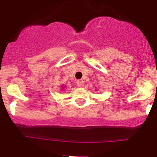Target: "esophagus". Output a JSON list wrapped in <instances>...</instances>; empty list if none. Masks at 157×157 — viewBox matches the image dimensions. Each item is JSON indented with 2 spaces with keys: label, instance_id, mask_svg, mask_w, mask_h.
<instances>
[{
  "label": "esophagus",
  "instance_id": "34e87169",
  "mask_svg": "<svg viewBox=\"0 0 157 157\" xmlns=\"http://www.w3.org/2000/svg\"><path fill=\"white\" fill-rule=\"evenodd\" d=\"M76 85L78 87H82L84 85V81H76Z\"/></svg>",
  "mask_w": 157,
  "mask_h": 157
}]
</instances>
